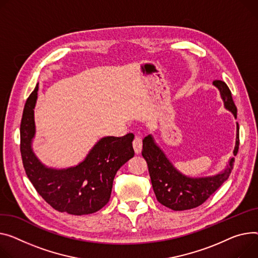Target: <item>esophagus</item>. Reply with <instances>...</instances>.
I'll return each instance as SVG.
<instances>
[{"mask_svg":"<svg viewBox=\"0 0 258 258\" xmlns=\"http://www.w3.org/2000/svg\"><path fill=\"white\" fill-rule=\"evenodd\" d=\"M133 146H134L135 152H136L137 154L141 152V150H142V139L140 138V137H136V138L134 139Z\"/></svg>","mask_w":258,"mask_h":258,"instance_id":"34e87169","label":"esophagus"}]
</instances>
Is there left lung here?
Returning <instances> with one entry per match:
<instances>
[{"instance_id":"8db88e82","label":"left lung","mask_w":258,"mask_h":258,"mask_svg":"<svg viewBox=\"0 0 258 258\" xmlns=\"http://www.w3.org/2000/svg\"><path fill=\"white\" fill-rule=\"evenodd\" d=\"M213 85L219 89L225 109L230 111L236 119L237 110L228 86L222 81H214ZM238 145V123L236 122L233 156H236ZM142 156L146 160L152 187L158 201L173 211L195 209L207 201L228 179L234 163V158L229 159L225 169L213 176H186L169 161L151 135L146 136L143 139Z\"/></svg>"}]
</instances>
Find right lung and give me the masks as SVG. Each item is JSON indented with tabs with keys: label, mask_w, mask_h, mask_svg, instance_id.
Here are the masks:
<instances>
[{
	"label": "right lung",
	"mask_w": 258,
	"mask_h": 258,
	"mask_svg": "<svg viewBox=\"0 0 258 258\" xmlns=\"http://www.w3.org/2000/svg\"><path fill=\"white\" fill-rule=\"evenodd\" d=\"M37 92L38 84L26 101L21 123V153L26 174L38 194L56 211L76 216L93 214L109 202L117 171L134 157L135 136L104 137L77 166L49 168L32 148Z\"/></svg>",
	"instance_id": "right-lung-1"
}]
</instances>
